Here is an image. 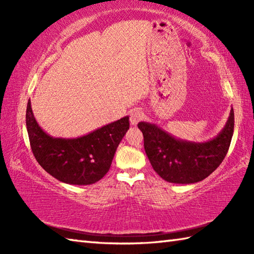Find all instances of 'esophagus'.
<instances>
[{
    "label": "esophagus",
    "instance_id": "34e87169",
    "mask_svg": "<svg viewBox=\"0 0 254 254\" xmlns=\"http://www.w3.org/2000/svg\"><path fill=\"white\" fill-rule=\"evenodd\" d=\"M144 119V112L141 109H134L131 111L130 115V123L131 126H136V124Z\"/></svg>",
    "mask_w": 254,
    "mask_h": 254
}]
</instances>
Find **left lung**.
Returning <instances> with one entry per match:
<instances>
[{"mask_svg": "<svg viewBox=\"0 0 254 254\" xmlns=\"http://www.w3.org/2000/svg\"><path fill=\"white\" fill-rule=\"evenodd\" d=\"M234 126L233 108L223 130L206 142L177 138L154 123L142 121L137 124L154 170L167 182L179 185L202 181L222 164L230 146Z\"/></svg>", "mask_w": 254, "mask_h": 254, "instance_id": "1", "label": "left lung"}]
</instances>
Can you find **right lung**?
<instances>
[{"mask_svg": "<svg viewBox=\"0 0 254 254\" xmlns=\"http://www.w3.org/2000/svg\"><path fill=\"white\" fill-rule=\"evenodd\" d=\"M26 127L35 158L48 174L67 185L87 186L99 181L109 171L130 122L127 116L86 135L53 137L38 124L28 100Z\"/></svg>", "mask_w": 254, "mask_h": 254, "instance_id": "right-lung-1", "label": "right lung"}]
</instances>
